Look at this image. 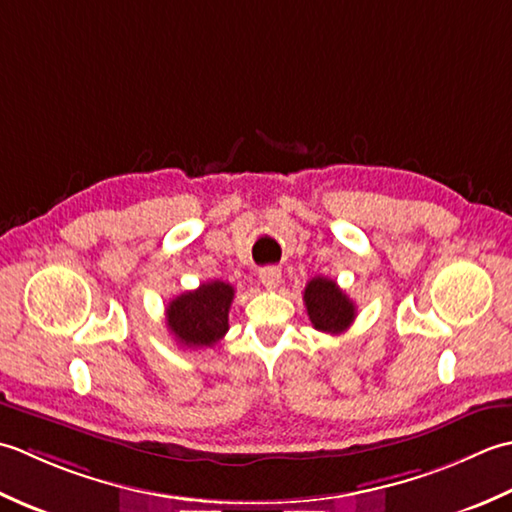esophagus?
Wrapping results in <instances>:
<instances>
[{
  "instance_id": "1",
  "label": "esophagus",
  "mask_w": 512,
  "mask_h": 512,
  "mask_svg": "<svg viewBox=\"0 0 512 512\" xmlns=\"http://www.w3.org/2000/svg\"><path fill=\"white\" fill-rule=\"evenodd\" d=\"M260 283L267 289H276L280 285V269L278 267H267V269H260Z\"/></svg>"
}]
</instances>
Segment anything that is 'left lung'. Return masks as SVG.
Listing matches in <instances>:
<instances>
[{"mask_svg":"<svg viewBox=\"0 0 512 512\" xmlns=\"http://www.w3.org/2000/svg\"><path fill=\"white\" fill-rule=\"evenodd\" d=\"M302 298H305L311 325L318 331L338 336V333L347 331L353 318H356V305H353V300H349V296L336 285V280L331 278H311Z\"/></svg>","mask_w":512,"mask_h":512,"instance_id":"obj_1","label":"left lung"}]
</instances>
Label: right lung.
Masks as SVG:
<instances>
[{"label": "right lung", "mask_w": 512, "mask_h": 512, "mask_svg": "<svg viewBox=\"0 0 512 512\" xmlns=\"http://www.w3.org/2000/svg\"><path fill=\"white\" fill-rule=\"evenodd\" d=\"M232 300L234 287L223 280L203 283L198 289L170 300L165 320L174 340L187 349L214 347L229 329Z\"/></svg>", "instance_id": "right-lung-1"}]
</instances>
